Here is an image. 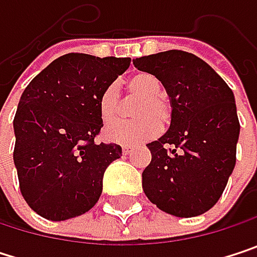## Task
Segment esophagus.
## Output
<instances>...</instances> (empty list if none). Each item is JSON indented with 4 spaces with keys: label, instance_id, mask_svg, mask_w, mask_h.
<instances>
[{
    "label": "esophagus",
    "instance_id": "1",
    "mask_svg": "<svg viewBox=\"0 0 257 257\" xmlns=\"http://www.w3.org/2000/svg\"><path fill=\"white\" fill-rule=\"evenodd\" d=\"M132 150H134L132 146H123V147H122V153H123V155H129Z\"/></svg>",
    "mask_w": 257,
    "mask_h": 257
}]
</instances>
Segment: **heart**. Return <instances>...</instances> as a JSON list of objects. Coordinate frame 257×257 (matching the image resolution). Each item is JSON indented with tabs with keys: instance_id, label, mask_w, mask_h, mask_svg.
Returning a JSON list of instances; mask_svg holds the SVG:
<instances>
[{
	"instance_id": "b5f03b06",
	"label": "heart",
	"mask_w": 257,
	"mask_h": 257,
	"mask_svg": "<svg viewBox=\"0 0 257 257\" xmlns=\"http://www.w3.org/2000/svg\"><path fill=\"white\" fill-rule=\"evenodd\" d=\"M128 90L131 95L141 98V102L134 108L132 116L135 120L117 122L104 129V138L116 144H138L141 141L155 138L161 126L171 122V105L162 96V83L152 73L138 71L128 78ZM101 119L110 123L117 119L120 113L119 86L110 83L99 95L98 102Z\"/></svg>"
}]
</instances>
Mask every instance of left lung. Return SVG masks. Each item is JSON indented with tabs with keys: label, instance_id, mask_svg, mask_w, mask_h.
<instances>
[{
	"label": "left lung",
	"instance_id": "8db88e82",
	"mask_svg": "<svg viewBox=\"0 0 257 257\" xmlns=\"http://www.w3.org/2000/svg\"><path fill=\"white\" fill-rule=\"evenodd\" d=\"M165 86L171 125L149 143L152 161L143 171V190L168 214L195 217L222 196L236 159L239 122L231 87L201 58L167 50L134 61Z\"/></svg>",
	"mask_w": 257,
	"mask_h": 257
}]
</instances>
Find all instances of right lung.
<instances>
[{"label":"right lung","instance_id":"right-lung-1","mask_svg":"<svg viewBox=\"0 0 257 257\" xmlns=\"http://www.w3.org/2000/svg\"><path fill=\"white\" fill-rule=\"evenodd\" d=\"M129 58L68 53L31 80L13 120L21 193L47 220L89 211L101 196L107 167L122 147L96 144L99 95L128 70Z\"/></svg>","mask_w":257,"mask_h":257}]
</instances>
